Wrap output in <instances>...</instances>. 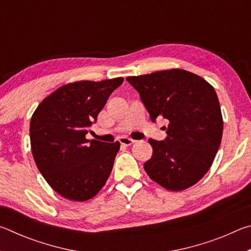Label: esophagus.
Segmentation results:
<instances>
[{
    "instance_id": "esophagus-1",
    "label": "esophagus",
    "mask_w": 251,
    "mask_h": 251,
    "mask_svg": "<svg viewBox=\"0 0 251 251\" xmlns=\"http://www.w3.org/2000/svg\"><path fill=\"white\" fill-rule=\"evenodd\" d=\"M135 142L136 141H134V139H131L129 137H121L120 138V143L124 146H130L131 144H134Z\"/></svg>"
}]
</instances>
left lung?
Listing matches in <instances>:
<instances>
[{"mask_svg": "<svg viewBox=\"0 0 251 251\" xmlns=\"http://www.w3.org/2000/svg\"><path fill=\"white\" fill-rule=\"evenodd\" d=\"M138 92L151 122L169 121L164 141L148 139L152 155L147 175L173 192L189 188L209 171L223 137V116L215 88L185 70L127 77Z\"/></svg>", "mask_w": 251, "mask_h": 251, "instance_id": "obj_1", "label": "left lung"}]
</instances>
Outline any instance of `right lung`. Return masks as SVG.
Here are the masks:
<instances>
[{"label":"right lung","instance_id":"obj_1","mask_svg":"<svg viewBox=\"0 0 251 251\" xmlns=\"http://www.w3.org/2000/svg\"><path fill=\"white\" fill-rule=\"evenodd\" d=\"M123 77L63 85L42 100L31 118L32 154L49 185L66 199L85 201L108 179L118 142L85 138Z\"/></svg>","mask_w":251,"mask_h":251}]
</instances>
